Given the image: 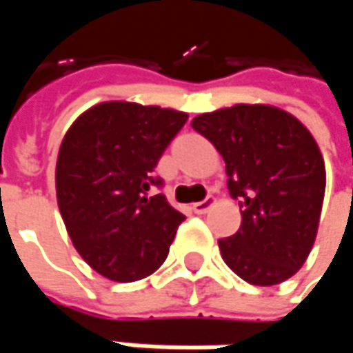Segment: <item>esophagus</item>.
Instances as JSON below:
<instances>
[{"mask_svg": "<svg viewBox=\"0 0 353 353\" xmlns=\"http://www.w3.org/2000/svg\"><path fill=\"white\" fill-rule=\"evenodd\" d=\"M214 204H216V198L208 196V198H204L202 202L192 204V210H194V214H206V212L210 210Z\"/></svg>", "mask_w": 353, "mask_h": 353, "instance_id": "obj_1", "label": "esophagus"}]
</instances>
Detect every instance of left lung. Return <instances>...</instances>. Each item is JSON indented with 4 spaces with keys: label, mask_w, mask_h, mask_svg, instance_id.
Listing matches in <instances>:
<instances>
[{
    "label": "left lung",
    "mask_w": 353,
    "mask_h": 353,
    "mask_svg": "<svg viewBox=\"0 0 353 353\" xmlns=\"http://www.w3.org/2000/svg\"><path fill=\"white\" fill-rule=\"evenodd\" d=\"M224 157L241 225L218 239L225 265L251 285L291 279L316 239L326 169L310 131L285 110L237 103L190 123Z\"/></svg>",
    "instance_id": "obj_1"
}]
</instances>
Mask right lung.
Masks as SVG:
<instances>
[{
    "label": "right lung",
    "mask_w": 353,
    "mask_h": 353,
    "mask_svg": "<svg viewBox=\"0 0 353 353\" xmlns=\"http://www.w3.org/2000/svg\"><path fill=\"white\" fill-rule=\"evenodd\" d=\"M188 116L133 102H102L66 131L57 200L82 259L102 277L131 283L165 263L184 214L151 196L157 163Z\"/></svg>",
    "instance_id": "add662e5"
}]
</instances>
